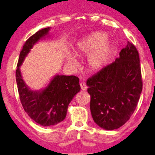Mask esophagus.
Listing matches in <instances>:
<instances>
[{
    "instance_id": "1",
    "label": "esophagus",
    "mask_w": 155,
    "mask_h": 155,
    "mask_svg": "<svg viewBox=\"0 0 155 155\" xmlns=\"http://www.w3.org/2000/svg\"><path fill=\"white\" fill-rule=\"evenodd\" d=\"M80 87H81V89L82 90H83V91H85V90H87V86L86 85V84L85 83H84V82H80Z\"/></svg>"
}]
</instances>
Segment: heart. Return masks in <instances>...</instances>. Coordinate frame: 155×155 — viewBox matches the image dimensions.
Instances as JSON below:
<instances>
[{"label": "heart", "mask_w": 155, "mask_h": 155, "mask_svg": "<svg viewBox=\"0 0 155 155\" xmlns=\"http://www.w3.org/2000/svg\"><path fill=\"white\" fill-rule=\"evenodd\" d=\"M108 34L103 31H95L88 34L78 42L75 54L78 55H88L93 52L88 58V65L93 69L101 68L105 64L109 54L113 48L111 42L106 41ZM68 62L73 66L78 64L75 58L69 56Z\"/></svg>", "instance_id": "1"}]
</instances>
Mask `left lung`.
<instances>
[{
  "mask_svg": "<svg viewBox=\"0 0 155 155\" xmlns=\"http://www.w3.org/2000/svg\"><path fill=\"white\" fill-rule=\"evenodd\" d=\"M90 109L95 122L114 130L129 120L137 105L143 87L139 55L128 42L120 58L88 78Z\"/></svg>",
  "mask_w": 155,
  "mask_h": 155,
  "instance_id": "left-lung-1",
  "label": "left lung"
}]
</instances>
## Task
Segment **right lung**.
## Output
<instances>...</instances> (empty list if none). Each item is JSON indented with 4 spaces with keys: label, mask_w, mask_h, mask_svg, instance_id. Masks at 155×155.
I'll list each match as a JSON object with an SVG mask.
<instances>
[{
    "label": "right lung",
    "mask_w": 155,
    "mask_h": 155,
    "mask_svg": "<svg viewBox=\"0 0 155 155\" xmlns=\"http://www.w3.org/2000/svg\"><path fill=\"white\" fill-rule=\"evenodd\" d=\"M49 27L39 30L27 39L18 61L16 80L20 102L25 112L35 122L44 126H54L66 117L68 106L80 90L79 78L74 75H56L41 92L28 88L22 80L20 66L35 42L47 35Z\"/></svg>",
    "instance_id": "add662e5"
}]
</instances>
